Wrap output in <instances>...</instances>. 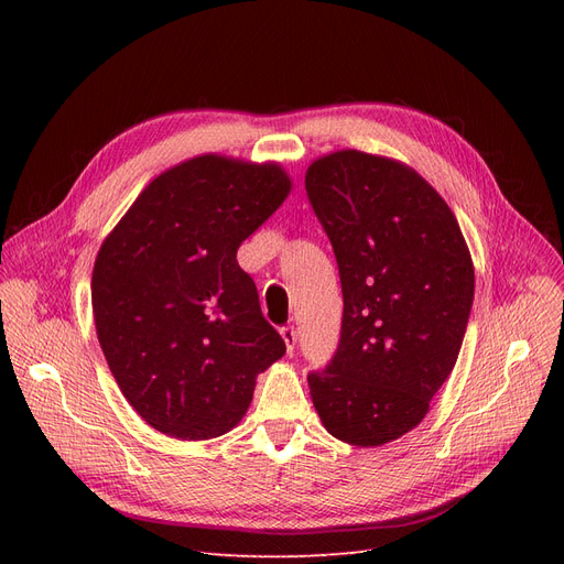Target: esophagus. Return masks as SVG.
Listing matches in <instances>:
<instances>
[{
    "instance_id": "1",
    "label": "esophagus",
    "mask_w": 564,
    "mask_h": 564,
    "mask_svg": "<svg viewBox=\"0 0 564 564\" xmlns=\"http://www.w3.org/2000/svg\"><path fill=\"white\" fill-rule=\"evenodd\" d=\"M281 338L285 340V347H288V351L292 354V351H294V345H297V329H294V327H283V329H281Z\"/></svg>"
}]
</instances>
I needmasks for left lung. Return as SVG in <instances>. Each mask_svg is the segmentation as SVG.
<instances>
[{
  "label": "left lung",
  "mask_w": 564,
  "mask_h": 564,
  "mask_svg": "<svg viewBox=\"0 0 564 564\" xmlns=\"http://www.w3.org/2000/svg\"><path fill=\"white\" fill-rule=\"evenodd\" d=\"M306 192L343 285L332 364L308 375L327 432L375 448L416 427L455 368L476 272L459 224L411 166L361 151L317 158Z\"/></svg>",
  "instance_id": "8db88e82"
}]
</instances>
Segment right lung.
Wrapping results in <instances>:
<instances>
[{
	"label": "right lung",
	"instance_id": "right-lung-1",
	"mask_svg": "<svg viewBox=\"0 0 564 564\" xmlns=\"http://www.w3.org/2000/svg\"><path fill=\"white\" fill-rule=\"evenodd\" d=\"M292 189L279 162L217 153L160 173L105 237L91 304L107 366L158 432L205 441L247 413L285 354L237 249Z\"/></svg>",
	"mask_w": 564,
	"mask_h": 564
}]
</instances>
